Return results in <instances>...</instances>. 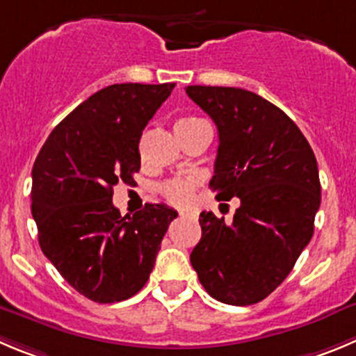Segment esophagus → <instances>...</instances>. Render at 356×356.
Returning a JSON list of instances; mask_svg holds the SVG:
<instances>
[{"instance_id": "34e87169", "label": "esophagus", "mask_w": 356, "mask_h": 356, "mask_svg": "<svg viewBox=\"0 0 356 356\" xmlns=\"http://www.w3.org/2000/svg\"><path fill=\"white\" fill-rule=\"evenodd\" d=\"M191 216H193V214H191V212H188V211L179 212V218H181V219H188V218H191Z\"/></svg>"}]
</instances>
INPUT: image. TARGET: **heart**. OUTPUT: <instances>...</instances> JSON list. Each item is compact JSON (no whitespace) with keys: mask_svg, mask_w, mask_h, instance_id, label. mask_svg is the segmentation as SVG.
Here are the masks:
<instances>
[{"mask_svg":"<svg viewBox=\"0 0 356 356\" xmlns=\"http://www.w3.org/2000/svg\"><path fill=\"white\" fill-rule=\"evenodd\" d=\"M195 118H186L177 121V124H184V122L193 121ZM159 193L168 204L172 205H188L189 202L193 200L195 193V182L186 181V179H174V181H168L159 188Z\"/></svg>","mask_w":356,"mask_h":356,"instance_id":"b5f03b06","label":"heart"}]
</instances>
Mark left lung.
Here are the masks:
<instances>
[{
	"label": "left lung",
	"mask_w": 356,
	"mask_h": 356,
	"mask_svg": "<svg viewBox=\"0 0 356 356\" xmlns=\"http://www.w3.org/2000/svg\"><path fill=\"white\" fill-rule=\"evenodd\" d=\"M186 92L218 126L216 198L241 200L230 225L202 212L189 260L212 298L257 304L283 283L313 237L321 202L316 158L298 126L261 96L218 86Z\"/></svg>",
	"instance_id": "left-lung-1"
}]
</instances>
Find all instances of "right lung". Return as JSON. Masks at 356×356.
<instances>
[{"label":"right lung","instance_id":"add662e5","mask_svg":"<svg viewBox=\"0 0 356 356\" xmlns=\"http://www.w3.org/2000/svg\"><path fill=\"white\" fill-rule=\"evenodd\" d=\"M174 86L103 88L52 129L33 165L40 248L70 286L98 304L126 300L144 288L177 218L163 204L122 218L112 204L118 182H135L142 131Z\"/></svg>","mask_w":356,"mask_h":356}]
</instances>
